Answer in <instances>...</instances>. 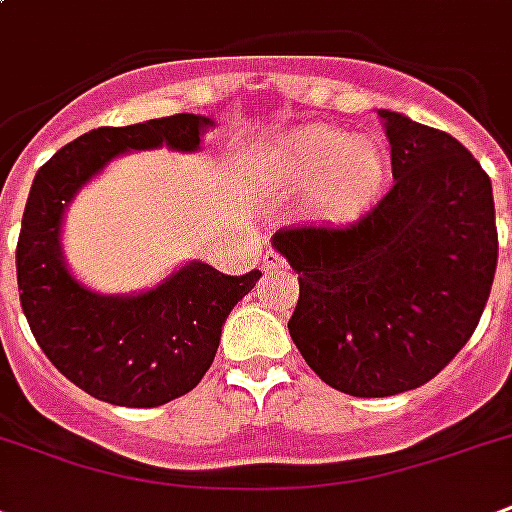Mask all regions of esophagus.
I'll use <instances>...</instances> for the list:
<instances>
[{
	"label": "esophagus",
	"mask_w": 512,
	"mask_h": 512,
	"mask_svg": "<svg viewBox=\"0 0 512 512\" xmlns=\"http://www.w3.org/2000/svg\"><path fill=\"white\" fill-rule=\"evenodd\" d=\"M281 268H287V263H284V257L279 255V252H273V249H268L263 255V271L265 273H273V271H281Z\"/></svg>",
	"instance_id": "obj_1"
}]
</instances>
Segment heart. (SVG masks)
<instances>
[{
    "label": "heart",
    "mask_w": 512,
    "mask_h": 512,
    "mask_svg": "<svg viewBox=\"0 0 512 512\" xmlns=\"http://www.w3.org/2000/svg\"><path fill=\"white\" fill-rule=\"evenodd\" d=\"M388 159L377 140L348 138L340 130H308L284 143L276 177L289 191H313L329 217L353 215L380 193Z\"/></svg>",
    "instance_id": "obj_1"
}]
</instances>
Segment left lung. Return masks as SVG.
<instances>
[{
  "instance_id": "obj_1",
  "label": "left lung",
  "mask_w": 512,
  "mask_h": 512,
  "mask_svg": "<svg viewBox=\"0 0 512 512\" xmlns=\"http://www.w3.org/2000/svg\"><path fill=\"white\" fill-rule=\"evenodd\" d=\"M393 188L342 225H295L273 247L300 273L289 335L340 393L433 380L476 332L497 271L492 180L460 140L377 111Z\"/></svg>"
}]
</instances>
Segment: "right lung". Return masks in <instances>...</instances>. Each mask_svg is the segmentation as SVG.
<instances>
[{
  "label": "right lung",
  "mask_w": 512,
  "mask_h": 512,
  "mask_svg": "<svg viewBox=\"0 0 512 512\" xmlns=\"http://www.w3.org/2000/svg\"><path fill=\"white\" fill-rule=\"evenodd\" d=\"M209 127L215 122L199 114L98 127L60 148L34 177L15 252L20 305L44 356L100 401L151 409L196 388L215 361L228 313L263 276H225L191 260L151 289L100 295L68 271L60 233L76 193L130 151H199Z\"/></svg>",
  "instance_id": "1"
}]
</instances>
